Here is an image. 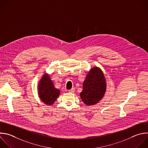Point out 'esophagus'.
<instances>
[{
	"mask_svg": "<svg viewBox=\"0 0 148 148\" xmlns=\"http://www.w3.org/2000/svg\"><path fill=\"white\" fill-rule=\"evenodd\" d=\"M75 90V89H74V88H71V90H69V92H70V93H73V92H74V91H75V90Z\"/></svg>",
	"mask_w": 148,
	"mask_h": 148,
	"instance_id": "1",
	"label": "esophagus"
}]
</instances>
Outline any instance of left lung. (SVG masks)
I'll return each mask as SVG.
<instances>
[{"label": "left lung", "instance_id": "obj_1", "mask_svg": "<svg viewBox=\"0 0 148 148\" xmlns=\"http://www.w3.org/2000/svg\"><path fill=\"white\" fill-rule=\"evenodd\" d=\"M80 97L87 105L98 103L103 97L107 88L106 80L102 70L97 67L92 68L84 80Z\"/></svg>", "mask_w": 148, "mask_h": 148}]
</instances>
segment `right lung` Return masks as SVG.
<instances>
[{
  "label": "right lung",
  "instance_id": "add662e5",
  "mask_svg": "<svg viewBox=\"0 0 148 148\" xmlns=\"http://www.w3.org/2000/svg\"><path fill=\"white\" fill-rule=\"evenodd\" d=\"M38 95L42 102L46 105H53L58 97L60 91L54 87V84L47 74H45L38 85Z\"/></svg>",
  "mask_w": 148,
  "mask_h": 148
}]
</instances>
